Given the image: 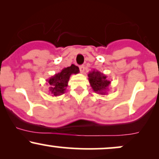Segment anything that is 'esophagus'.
<instances>
[{
  "mask_svg": "<svg viewBox=\"0 0 159 159\" xmlns=\"http://www.w3.org/2000/svg\"><path fill=\"white\" fill-rule=\"evenodd\" d=\"M79 69H80V72H81V73H83L84 72V66H79Z\"/></svg>",
  "mask_w": 159,
  "mask_h": 159,
  "instance_id": "1",
  "label": "esophagus"
}]
</instances>
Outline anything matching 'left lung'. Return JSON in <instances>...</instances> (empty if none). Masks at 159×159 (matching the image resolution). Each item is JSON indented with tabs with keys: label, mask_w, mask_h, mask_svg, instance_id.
Returning a JSON list of instances; mask_svg holds the SVG:
<instances>
[{
	"label": "left lung",
	"mask_w": 159,
	"mask_h": 159,
	"mask_svg": "<svg viewBox=\"0 0 159 159\" xmlns=\"http://www.w3.org/2000/svg\"><path fill=\"white\" fill-rule=\"evenodd\" d=\"M88 80L92 89L96 93L105 95L109 90L111 81L105 74L93 69L88 73Z\"/></svg>",
	"instance_id": "left-lung-1"
}]
</instances>
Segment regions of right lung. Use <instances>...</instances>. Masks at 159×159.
Returning a JSON list of instances; mask_svg holds the SVG:
<instances>
[{
  "label": "right lung",
  "mask_w": 159,
  "mask_h": 159,
  "mask_svg": "<svg viewBox=\"0 0 159 159\" xmlns=\"http://www.w3.org/2000/svg\"><path fill=\"white\" fill-rule=\"evenodd\" d=\"M79 68L75 65L72 64L70 66L63 69L61 72L55 74L46 80L49 86V91L53 96H58L65 93L68 86L69 78L72 74L79 73Z\"/></svg>",
  "instance_id": "1"
}]
</instances>
